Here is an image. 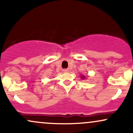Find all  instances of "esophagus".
Listing matches in <instances>:
<instances>
[{"label": "esophagus", "mask_w": 133, "mask_h": 133, "mask_svg": "<svg viewBox=\"0 0 133 133\" xmlns=\"http://www.w3.org/2000/svg\"><path fill=\"white\" fill-rule=\"evenodd\" d=\"M68 70H67V69H64V71H63V72H68Z\"/></svg>", "instance_id": "obj_1"}]
</instances>
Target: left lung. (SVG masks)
<instances>
[{"instance_id":"8db88e82","label":"left lung","mask_w":133,"mask_h":133,"mask_svg":"<svg viewBox=\"0 0 133 133\" xmlns=\"http://www.w3.org/2000/svg\"><path fill=\"white\" fill-rule=\"evenodd\" d=\"M81 78L82 79H86V77H85L84 75H81Z\"/></svg>"}]
</instances>
